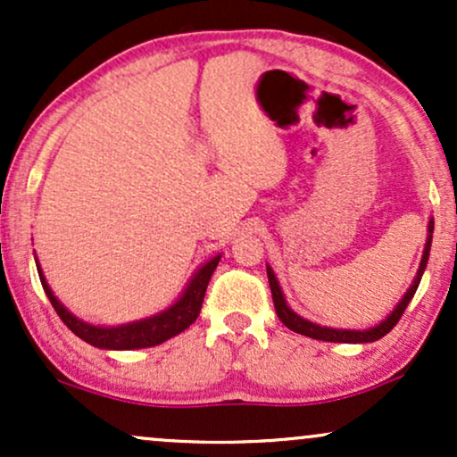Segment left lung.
<instances>
[{"label": "left lung", "instance_id": "8db88e82", "mask_svg": "<svg viewBox=\"0 0 457 457\" xmlns=\"http://www.w3.org/2000/svg\"><path fill=\"white\" fill-rule=\"evenodd\" d=\"M432 232H434V219H429V225H428V243H426V251H423V258H421V264H419V270H417V277H414L412 286L408 287V292L403 295V298L400 303H397V307L393 309L389 313V318L382 320L380 324H376V327L367 328V330H345V328H328V327H320V324H313L309 322V320L301 318L298 313L292 312L290 307H287L286 298H283V292L279 287V281H277L275 272H272L270 266H266V275H269V283H270V292H272V303H275V312L277 316L283 324H286L287 328L295 330V333H301V335H307V337L312 339H322V342H339V344H367V342H376V339L385 337L389 330L395 327L397 322H400L402 313L406 312L408 303H411V298L414 296V292H417L419 283H421V277H423V270H426V264H428V258H429V246H432Z\"/></svg>", "mask_w": 457, "mask_h": 457}]
</instances>
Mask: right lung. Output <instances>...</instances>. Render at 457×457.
I'll return each instance as SVG.
<instances>
[{
	"label": "right lung",
	"instance_id": "1",
	"mask_svg": "<svg viewBox=\"0 0 457 457\" xmlns=\"http://www.w3.org/2000/svg\"><path fill=\"white\" fill-rule=\"evenodd\" d=\"M221 255H214L211 262L199 269L193 279L188 281V286L182 292V296L165 312L156 313V316L137 320V322L120 324V327H94V324L83 322L77 316H72L68 309L62 305L60 301L51 292L49 283H46L43 270H40V264H36L40 275V283L45 287V295L49 296L51 305L57 312V316L62 318V322L66 324L77 337H81L83 342L90 345H96V348L104 350H137V348H150V345H159L167 339H171L174 335L182 333V330L191 327L195 322L199 312H202L204 295H206L208 281H211L214 269H217Z\"/></svg>",
	"mask_w": 457,
	"mask_h": 457
}]
</instances>
